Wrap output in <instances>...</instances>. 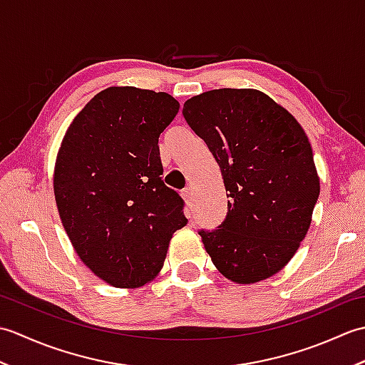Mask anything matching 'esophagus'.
<instances>
[{
  "label": "esophagus",
  "mask_w": 365,
  "mask_h": 365,
  "mask_svg": "<svg viewBox=\"0 0 365 365\" xmlns=\"http://www.w3.org/2000/svg\"><path fill=\"white\" fill-rule=\"evenodd\" d=\"M191 196H192V190L190 187H187L185 190H182V197L187 200V202H190L191 200Z\"/></svg>",
  "instance_id": "1"
}]
</instances>
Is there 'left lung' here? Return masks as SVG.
Instances as JSON below:
<instances>
[{"label":"left lung","instance_id":"8db88e82","mask_svg":"<svg viewBox=\"0 0 365 365\" xmlns=\"http://www.w3.org/2000/svg\"><path fill=\"white\" fill-rule=\"evenodd\" d=\"M183 118L221 169L227 216L200 230L220 273L255 284L292 260L320 195L314 153L299 122L257 89H213L188 98Z\"/></svg>","mask_w":365,"mask_h":365}]
</instances>
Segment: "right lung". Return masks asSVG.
<instances>
[{
    "label": "right lung",
    "mask_w": 365,
    "mask_h": 365,
    "mask_svg": "<svg viewBox=\"0 0 365 365\" xmlns=\"http://www.w3.org/2000/svg\"><path fill=\"white\" fill-rule=\"evenodd\" d=\"M178 108L166 92L111 86L76 114L58 150L59 218L84 265L118 289L153 281L188 222L160 177L158 138Z\"/></svg>",
    "instance_id": "right-lung-1"
}]
</instances>
